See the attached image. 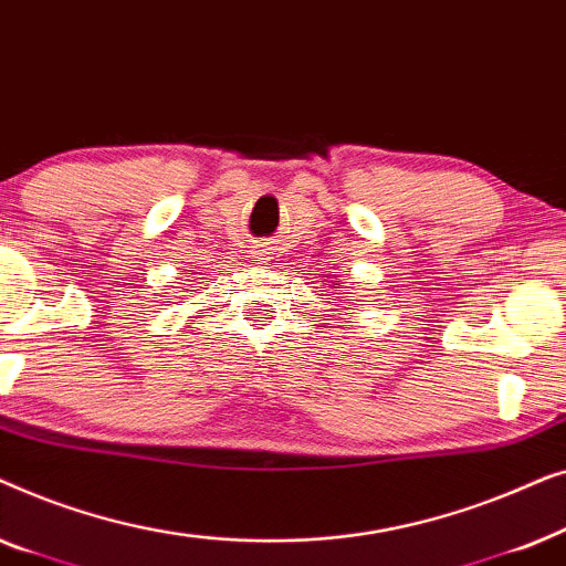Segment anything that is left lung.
Listing matches in <instances>:
<instances>
[{"mask_svg": "<svg viewBox=\"0 0 566 566\" xmlns=\"http://www.w3.org/2000/svg\"><path fill=\"white\" fill-rule=\"evenodd\" d=\"M337 285H339V281H335V289H337ZM355 301V298H353Z\"/></svg>", "mask_w": 566, "mask_h": 566, "instance_id": "obj_1", "label": "left lung"}]
</instances>
